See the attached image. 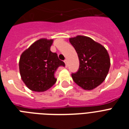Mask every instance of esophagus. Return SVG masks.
I'll return each mask as SVG.
<instances>
[{"label":"esophagus","mask_w":129,"mask_h":129,"mask_svg":"<svg viewBox=\"0 0 129 129\" xmlns=\"http://www.w3.org/2000/svg\"><path fill=\"white\" fill-rule=\"evenodd\" d=\"M64 62L65 64H66V67H68V60H67V59H65Z\"/></svg>","instance_id":"1"}]
</instances>
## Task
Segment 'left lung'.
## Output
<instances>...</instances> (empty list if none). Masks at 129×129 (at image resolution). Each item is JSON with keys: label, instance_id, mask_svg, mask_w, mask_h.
<instances>
[{"label": "left lung", "instance_id": "8db88e82", "mask_svg": "<svg viewBox=\"0 0 129 129\" xmlns=\"http://www.w3.org/2000/svg\"><path fill=\"white\" fill-rule=\"evenodd\" d=\"M80 61L78 70L72 74L73 80L84 90L101 84L110 68L109 55L104 47L88 37L78 35L70 39Z\"/></svg>", "mask_w": 129, "mask_h": 129}]
</instances>
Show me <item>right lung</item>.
<instances>
[{"label": "right lung", "instance_id": "right-lung-1", "mask_svg": "<svg viewBox=\"0 0 129 129\" xmlns=\"http://www.w3.org/2000/svg\"><path fill=\"white\" fill-rule=\"evenodd\" d=\"M53 40L41 39L33 43L21 54L19 70L21 78L30 90L44 92L57 79L55 73L59 66H65L56 53L51 51Z\"/></svg>", "mask_w": 129, "mask_h": 129}]
</instances>
